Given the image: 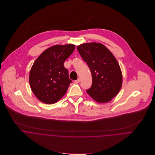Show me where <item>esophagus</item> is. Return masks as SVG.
I'll use <instances>...</instances> for the list:
<instances>
[{"mask_svg": "<svg viewBox=\"0 0 155 155\" xmlns=\"http://www.w3.org/2000/svg\"><path fill=\"white\" fill-rule=\"evenodd\" d=\"M74 82L75 84H78L80 82V79H78L77 80H75Z\"/></svg>", "mask_w": 155, "mask_h": 155, "instance_id": "obj_1", "label": "esophagus"}]
</instances>
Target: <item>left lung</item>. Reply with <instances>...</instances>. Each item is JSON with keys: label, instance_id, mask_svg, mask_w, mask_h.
Returning <instances> with one entry per match:
<instances>
[{"label": "left lung", "instance_id": "8db88e82", "mask_svg": "<svg viewBox=\"0 0 155 155\" xmlns=\"http://www.w3.org/2000/svg\"><path fill=\"white\" fill-rule=\"evenodd\" d=\"M77 49L91 74L92 85L87 93L98 103L110 101L122 85V73L117 59L100 43L81 44Z\"/></svg>", "mask_w": 155, "mask_h": 155}]
</instances>
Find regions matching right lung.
Returning a JSON list of instances; mask_svg holds the SVG:
<instances>
[{
  "mask_svg": "<svg viewBox=\"0 0 155 155\" xmlns=\"http://www.w3.org/2000/svg\"><path fill=\"white\" fill-rule=\"evenodd\" d=\"M75 49V45H54L44 51L30 69L29 84L34 94L45 104H54L62 98L71 80L65 61Z\"/></svg>",
  "mask_w": 155,
  "mask_h": 155,
  "instance_id": "1",
  "label": "right lung"
}]
</instances>
